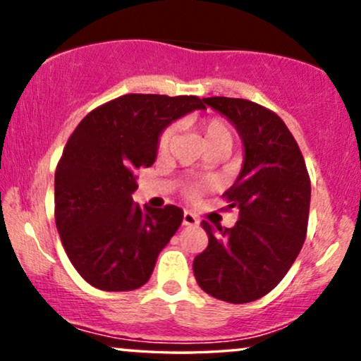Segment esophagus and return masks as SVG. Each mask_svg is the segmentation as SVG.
<instances>
[{
	"label": "esophagus",
	"mask_w": 361,
	"mask_h": 361,
	"mask_svg": "<svg viewBox=\"0 0 361 361\" xmlns=\"http://www.w3.org/2000/svg\"><path fill=\"white\" fill-rule=\"evenodd\" d=\"M198 219L195 217L192 212H185L183 214V226H197Z\"/></svg>",
	"instance_id": "34e87169"
}]
</instances>
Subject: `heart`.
I'll return each mask as SVG.
<instances>
[{
  "label": "heart",
  "mask_w": 361,
  "mask_h": 361,
  "mask_svg": "<svg viewBox=\"0 0 361 361\" xmlns=\"http://www.w3.org/2000/svg\"><path fill=\"white\" fill-rule=\"evenodd\" d=\"M198 130H200L202 140H204L205 147L224 146L229 149V151L231 147H233V132H231V128L227 127V123L222 122V120L219 118L204 120V122L198 126ZM171 137H173L171 128H166V130L161 132L159 139H157V151H159V154H164V152L168 151ZM207 188H209V185L207 183H195V185H190L185 193L188 198H198Z\"/></svg>",
  "instance_id": "b5f03b06"
}]
</instances>
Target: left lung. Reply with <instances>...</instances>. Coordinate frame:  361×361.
I'll return each mask as SVG.
<instances>
[{"label":"left lung","mask_w":361,"mask_h":361,"mask_svg":"<svg viewBox=\"0 0 361 361\" xmlns=\"http://www.w3.org/2000/svg\"><path fill=\"white\" fill-rule=\"evenodd\" d=\"M243 140L244 161L224 193L239 212L231 229L202 222L209 246L193 261L200 288L215 299L246 304L287 275L307 234L310 180L295 139L279 115L243 98H204Z\"/></svg>","instance_id":"left-lung-1"}]
</instances>
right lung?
Masks as SVG:
<instances>
[{
    "label": "right lung",
    "mask_w": 361,
    "mask_h": 361,
    "mask_svg": "<svg viewBox=\"0 0 361 361\" xmlns=\"http://www.w3.org/2000/svg\"><path fill=\"white\" fill-rule=\"evenodd\" d=\"M204 103L130 93L90 111L74 128L56 169V226L68 258L90 285L127 292L151 279L183 210L134 204L135 169L154 163L157 139L169 123L205 110Z\"/></svg>",
    "instance_id": "1"
}]
</instances>
